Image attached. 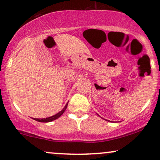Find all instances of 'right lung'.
<instances>
[{
    "instance_id": "1",
    "label": "right lung",
    "mask_w": 160,
    "mask_h": 160,
    "mask_svg": "<svg viewBox=\"0 0 160 160\" xmlns=\"http://www.w3.org/2000/svg\"><path fill=\"white\" fill-rule=\"evenodd\" d=\"M67 105H68V102H67V104H66V106H64V108H63V109L61 111V112H59L58 114H54V115H53V116H52V117L46 118H42V119H39V118H34V120H35V121H39V122H44V123H47V122H51V121H54V120L58 119V118L61 117L62 114H63V112H65L66 109H67Z\"/></svg>"
}]
</instances>
